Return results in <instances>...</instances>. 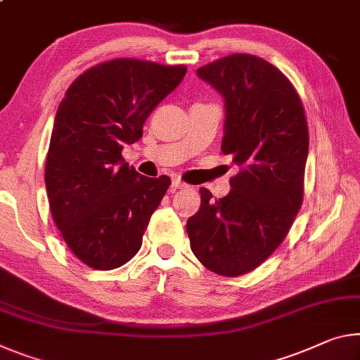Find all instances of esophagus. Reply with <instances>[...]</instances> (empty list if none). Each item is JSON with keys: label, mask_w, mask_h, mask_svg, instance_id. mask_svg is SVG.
I'll use <instances>...</instances> for the list:
<instances>
[{"label": "esophagus", "mask_w": 360, "mask_h": 360, "mask_svg": "<svg viewBox=\"0 0 360 360\" xmlns=\"http://www.w3.org/2000/svg\"><path fill=\"white\" fill-rule=\"evenodd\" d=\"M184 187H187L186 182H182L181 179H173V182H171V191H178V189H184Z\"/></svg>", "instance_id": "34e87169"}]
</instances>
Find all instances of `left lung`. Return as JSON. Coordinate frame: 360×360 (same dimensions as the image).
<instances>
[{
  "label": "left lung",
  "mask_w": 360,
  "mask_h": 360,
  "mask_svg": "<svg viewBox=\"0 0 360 360\" xmlns=\"http://www.w3.org/2000/svg\"><path fill=\"white\" fill-rule=\"evenodd\" d=\"M197 75L224 98L221 150L240 171L219 200L202 187L187 236L207 269L237 277L262 264L287 237L303 203L309 133L293 84L261 57L232 54Z\"/></svg>",
  "instance_id": "obj_1"
}]
</instances>
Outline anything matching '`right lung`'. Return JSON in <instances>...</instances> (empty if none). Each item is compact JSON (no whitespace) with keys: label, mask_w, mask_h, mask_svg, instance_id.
<instances>
[{"label":"right lung","mask_w":360,"mask_h":360,"mask_svg":"<svg viewBox=\"0 0 360 360\" xmlns=\"http://www.w3.org/2000/svg\"><path fill=\"white\" fill-rule=\"evenodd\" d=\"M186 65L113 59L91 67L57 108L44 168L53 219L84 264L110 271L139 252L150 216L171 184L124 163L153 108L174 91Z\"/></svg>","instance_id":"right-lung-1"}]
</instances>
